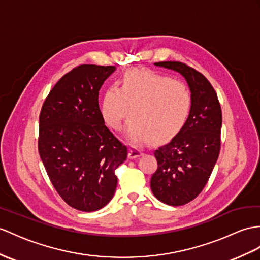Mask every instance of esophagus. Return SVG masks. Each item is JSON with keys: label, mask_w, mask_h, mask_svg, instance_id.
<instances>
[{"label": "esophagus", "mask_w": 260, "mask_h": 260, "mask_svg": "<svg viewBox=\"0 0 260 260\" xmlns=\"http://www.w3.org/2000/svg\"><path fill=\"white\" fill-rule=\"evenodd\" d=\"M142 154H143V151L142 150L137 149V148H131L129 150L128 156H129V159H137V157L141 156Z\"/></svg>", "instance_id": "esophagus-1"}]
</instances>
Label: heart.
I'll use <instances>...</instances> for the list:
<instances>
[{
  "mask_svg": "<svg viewBox=\"0 0 260 260\" xmlns=\"http://www.w3.org/2000/svg\"><path fill=\"white\" fill-rule=\"evenodd\" d=\"M191 107V92L182 81L151 69L134 68L119 79V88L105 90L100 113L109 128L120 130L131 112L125 128L128 140L141 143L152 137L153 141L161 142L182 129Z\"/></svg>",
  "mask_w": 260,
  "mask_h": 260,
  "instance_id": "heart-1",
  "label": "heart"
}]
</instances>
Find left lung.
Returning a JSON list of instances; mask_svg holds the SVG:
<instances>
[{
  "label": "left lung",
  "mask_w": 260,
  "mask_h": 260,
  "mask_svg": "<svg viewBox=\"0 0 260 260\" xmlns=\"http://www.w3.org/2000/svg\"><path fill=\"white\" fill-rule=\"evenodd\" d=\"M185 78L192 107L182 129L154 151L157 169L151 189L162 203L181 206L193 201L210 179L220 150L221 109L216 91L204 75L181 61H160Z\"/></svg>",
  "instance_id": "8db88e82"
}]
</instances>
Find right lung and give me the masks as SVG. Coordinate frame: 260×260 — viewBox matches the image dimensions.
Instances as JSON below:
<instances>
[{
  "label": "right lung",
  "mask_w": 260,
  "mask_h": 260,
  "mask_svg": "<svg viewBox=\"0 0 260 260\" xmlns=\"http://www.w3.org/2000/svg\"><path fill=\"white\" fill-rule=\"evenodd\" d=\"M115 66L80 65L57 81L40 115L39 152L66 203L94 212L109 203L128 150L105 125L98 96Z\"/></svg>",
  "instance_id": "1"
}]
</instances>
